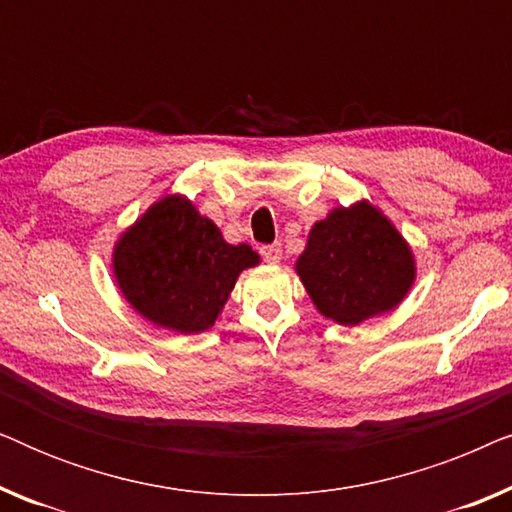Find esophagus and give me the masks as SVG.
<instances>
[{
  "mask_svg": "<svg viewBox=\"0 0 512 512\" xmlns=\"http://www.w3.org/2000/svg\"><path fill=\"white\" fill-rule=\"evenodd\" d=\"M261 256L268 263H279V261H282V244H279V242L265 244V247H261Z\"/></svg>",
  "mask_w": 512,
  "mask_h": 512,
  "instance_id": "obj_1",
  "label": "esophagus"
}]
</instances>
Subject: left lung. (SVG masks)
Masks as SVG:
<instances>
[{
	"label": "left lung",
	"mask_w": 512,
	"mask_h": 512,
	"mask_svg": "<svg viewBox=\"0 0 512 512\" xmlns=\"http://www.w3.org/2000/svg\"><path fill=\"white\" fill-rule=\"evenodd\" d=\"M296 275L319 314L359 326L403 303L417 279V261L389 216L359 200L314 223Z\"/></svg>",
	"instance_id": "obj_1"
}]
</instances>
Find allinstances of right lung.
I'll return each instance as SVG.
<instances>
[{"mask_svg":"<svg viewBox=\"0 0 512 512\" xmlns=\"http://www.w3.org/2000/svg\"><path fill=\"white\" fill-rule=\"evenodd\" d=\"M258 263L249 244H228L181 193L153 202L111 251V272L132 310L181 335L212 328L237 277Z\"/></svg>","mask_w":512,"mask_h":512,"instance_id":"right-lung-1","label":"right lung"}]
</instances>
